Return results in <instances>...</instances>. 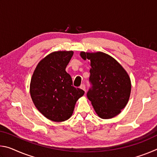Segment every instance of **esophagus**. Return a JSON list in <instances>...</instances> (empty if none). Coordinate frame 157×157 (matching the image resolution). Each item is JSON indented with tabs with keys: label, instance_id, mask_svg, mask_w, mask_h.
Returning a JSON list of instances; mask_svg holds the SVG:
<instances>
[{
	"label": "esophagus",
	"instance_id": "obj_1",
	"mask_svg": "<svg viewBox=\"0 0 157 157\" xmlns=\"http://www.w3.org/2000/svg\"><path fill=\"white\" fill-rule=\"evenodd\" d=\"M79 88H80L81 89L84 90V91H86V86H85V85L84 84H82L80 85V86H79Z\"/></svg>",
	"mask_w": 157,
	"mask_h": 157
}]
</instances>
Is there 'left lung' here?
Segmentation results:
<instances>
[{
	"instance_id": "8db88e82",
	"label": "left lung",
	"mask_w": 157,
	"mask_h": 157,
	"mask_svg": "<svg viewBox=\"0 0 157 157\" xmlns=\"http://www.w3.org/2000/svg\"><path fill=\"white\" fill-rule=\"evenodd\" d=\"M82 59L90 61L91 84L86 95L95 112L103 119L111 118L121 112L128 102L131 81L128 74L112 57L98 52H82Z\"/></svg>"
}]
</instances>
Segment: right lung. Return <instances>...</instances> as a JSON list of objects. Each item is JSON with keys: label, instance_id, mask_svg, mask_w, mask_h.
Returning <instances> with one entry per match:
<instances>
[{"label": "right lung", "instance_id": "add662e5", "mask_svg": "<svg viewBox=\"0 0 157 157\" xmlns=\"http://www.w3.org/2000/svg\"><path fill=\"white\" fill-rule=\"evenodd\" d=\"M73 51L50 53L38 63L30 82V95L43 115L55 122L68 120L84 91L73 85L66 68Z\"/></svg>", "mask_w": 157, "mask_h": 157}]
</instances>
